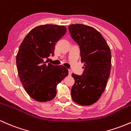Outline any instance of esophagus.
Wrapping results in <instances>:
<instances>
[{
  "instance_id": "obj_1",
  "label": "esophagus",
  "mask_w": 131,
  "mask_h": 131,
  "mask_svg": "<svg viewBox=\"0 0 131 131\" xmlns=\"http://www.w3.org/2000/svg\"><path fill=\"white\" fill-rule=\"evenodd\" d=\"M72 74V71L71 70H69V75H71Z\"/></svg>"
}]
</instances>
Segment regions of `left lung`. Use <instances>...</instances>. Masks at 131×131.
Returning <instances> with one entry per match:
<instances>
[{
    "instance_id": "obj_1",
    "label": "left lung",
    "mask_w": 131,
    "mask_h": 131,
    "mask_svg": "<svg viewBox=\"0 0 131 131\" xmlns=\"http://www.w3.org/2000/svg\"><path fill=\"white\" fill-rule=\"evenodd\" d=\"M68 29L79 47L81 61L84 63L82 75L72 74L75 83L71 89V97L79 105L93 104L104 91L110 75V48L102 35L93 27L78 24L71 25Z\"/></svg>"
}]
</instances>
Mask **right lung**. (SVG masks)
Segmentation results:
<instances>
[{"mask_svg":"<svg viewBox=\"0 0 131 131\" xmlns=\"http://www.w3.org/2000/svg\"><path fill=\"white\" fill-rule=\"evenodd\" d=\"M66 33L64 26H37L28 33L19 47L16 57L19 78L27 94L39 102L54 99L57 85L68 75V69L63 66L45 62L54 56L55 45Z\"/></svg>","mask_w":131,"mask_h":131,"instance_id":"obj_1","label":"right lung"}]
</instances>
